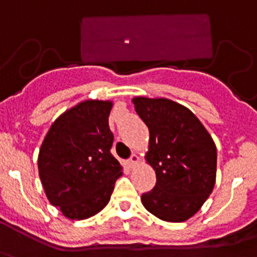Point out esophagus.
I'll return each mask as SVG.
<instances>
[{
	"label": "esophagus",
	"mask_w": 257,
	"mask_h": 257,
	"mask_svg": "<svg viewBox=\"0 0 257 257\" xmlns=\"http://www.w3.org/2000/svg\"><path fill=\"white\" fill-rule=\"evenodd\" d=\"M138 163H140V156L136 155V154H135V155L131 156V159L126 160V166H128L129 168H135Z\"/></svg>",
	"instance_id": "obj_1"
}]
</instances>
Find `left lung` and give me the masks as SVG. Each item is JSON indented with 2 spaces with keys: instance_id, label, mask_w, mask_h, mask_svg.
I'll list each match as a JSON object with an SVG mask.
<instances>
[{
  "instance_id": "8db88e82",
  "label": "left lung",
  "mask_w": 257,
  "mask_h": 257,
  "mask_svg": "<svg viewBox=\"0 0 257 257\" xmlns=\"http://www.w3.org/2000/svg\"><path fill=\"white\" fill-rule=\"evenodd\" d=\"M132 102L150 132L145 159L156 175L155 187L142 194V204L163 221H186L215 186V142L199 119L177 102L147 97Z\"/></svg>"
}]
</instances>
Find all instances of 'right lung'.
Listing matches in <instances>:
<instances>
[{
	"instance_id": "obj_1",
	"label": "right lung",
	"mask_w": 257,
	"mask_h": 257,
	"mask_svg": "<svg viewBox=\"0 0 257 257\" xmlns=\"http://www.w3.org/2000/svg\"><path fill=\"white\" fill-rule=\"evenodd\" d=\"M112 102L86 99L57 117L40 147L46 198L70 220L97 215L110 202L122 167L111 155Z\"/></svg>"
}]
</instances>
